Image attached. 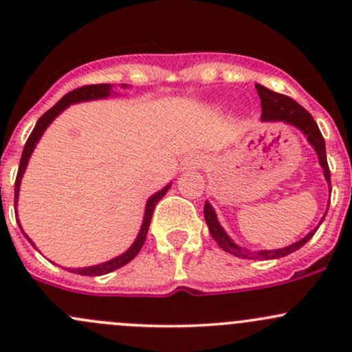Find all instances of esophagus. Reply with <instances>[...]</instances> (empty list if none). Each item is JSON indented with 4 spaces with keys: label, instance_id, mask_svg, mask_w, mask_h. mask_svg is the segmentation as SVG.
Returning a JSON list of instances; mask_svg holds the SVG:
<instances>
[{
    "label": "esophagus",
    "instance_id": "obj_1",
    "mask_svg": "<svg viewBox=\"0 0 352 352\" xmlns=\"http://www.w3.org/2000/svg\"><path fill=\"white\" fill-rule=\"evenodd\" d=\"M184 165L186 166H192V168H196V166L201 165V158L199 156H189V158L184 162Z\"/></svg>",
    "mask_w": 352,
    "mask_h": 352
}]
</instances>
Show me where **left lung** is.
Wrapping results in <instances>:
<instances>
[{
    "instance_id": "8db88e82",
    "label": "left lung",
    "mask_w": 352,
    "mask_h": 352,
    "mask_svg": "<svg viewBox=\"0 0 352 352\" xmlns=\"http://www.w3.org/2000/svg\"><path fill=\"white\" fill-rule=\"evenodd\" d=\"M257 88V94L261 97V105H262V120H283V122L291 124V126L298 127L305 133L307 140L310 141L311 146L315 148L317 151L318 160H320V165L324 168V175L327 179L329 186H330V170H329V163H327V153H325V141L324 136H322L320 129H318L317 122L314 120L311 113L308 110H305L301 107L298 102H294L293 98L287 97V95L283 94H276V91L269 90V88L262 87V85H255ZM204 219L209 226V232H211V236L216 240V243L226 250L228 254L235 255V257L240 258H248V261H269V258H279V257H286L287 254L291 252L298 250V248L303 247L311 236L315 235L318 228H315L314 232L308 233L305 239H301L300 242L289 245V247L279 248V250H261V252H250L245 250V248L239 247L230 240V236L226 235L225 230L219 226L218 219H216V212L214 209L211 208L209 202L204 204ZM324 221V218H322Z\"/></svg>"
}]
</instances>
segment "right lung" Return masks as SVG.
Returning a JSON list of instances; mask_svg holds the SVG:
<instances>
[{"label":"right lung","mask_w":352,"mask_h":352,"mask_svg":"<svg viewBox=\"0 0 352 352\" xmlns=\"http://www.w3.org/2000/svg\"><path fill=\"white\" fill-rule=\"evenodd\" d=\"M107 95H110V85H107V83L85 85V87L76 88V90L69 91V94L65 95V97H63L61 100H59L58 104L54 105V107L49 109L47 112H45L44 116H42L41 119L37 120V124H35L34 131H32L30 136H28V140H27V143H25L22 158H20L19 173H16V180H15V204H16V197H19L20 180H22V175H23V172H25V166H27L28 158H30L32 151H34V148H35V143H37L38 138L42 136V133H44V131H45V127H47L49 124H51L52 120H54V117L58 116V113H61L63 110H65L69 104H74V102H83V100H94V98H104V97H107ZM168 187H165V189L160 190V192H156L155 196H151L150 199H148L146 211H144V219H143V225H141L140 235H138L136 242L133 243V247H131L129 250L126 252V254L119 255V257L112 258V261L105 262V264L94 265V267L71 269V272H76V274H81V276H102V274H107V272L116 271V269L122 267V265H126L127 262L133 261V258L136 257L138 254H140L141 247H143L144 240H146V233H148V228H150L151 216H153V209H155L156 202H158L160 199L165 196L166 190H168ZM20 230H22V226H20ZM22 232H23V230H22ZM23 235H25V233H23ZM25 236H27V235H25ZM27 239H28V236H27ZM28 240H30V239H28ZM30 243H32V240H30ZM32 245H34V243H32Z\"/></svg>","instance_id":"add662e5"}]
</instances>
